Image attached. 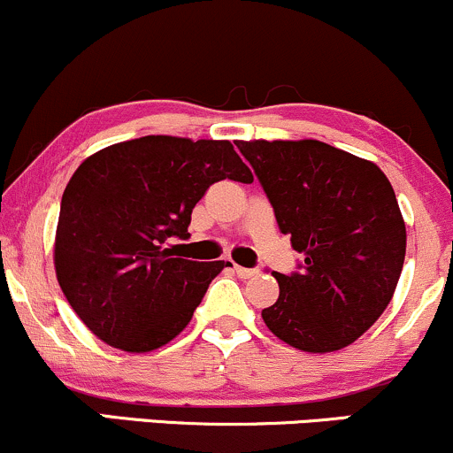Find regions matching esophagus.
I'll return each instance as SVG.
<instances>
[{"instance_id": "obj_1", "label": "esophagus", "mask_w": 453, "mask_h": 453, "mask_svg": "<svg viewBox=\"0 0 453 453\" xmlns=\"http://www.w3.org/2000/svg\"><path fill=\"white\" fill-rule=\"evenodd\" d=\"M235 272L240 278H254L258 273V269H250V267H242V265H235Z\"/></svg>"}]
</instances>
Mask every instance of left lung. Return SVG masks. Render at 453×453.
<instances>
[{
    "label": "left lung",
    "instance_id": "left-lung-1",
    "mask_svg": "<svg viewBox=\"0 0 453 453\" xmlns=\"http://www.w3.org/2000/svg\"><path fill=\"white\" fill-rule=\"evenodd\" d=\"M278 226L303 252L273 273L280 295L261 312L273 336L308 353L355 342L388 308L404 265L406 228L374 162L321 141H237Z\"/></svg>",
    "mask_w": 453,
    "mask_h": 453
}]
</instances>
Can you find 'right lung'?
Listing matches in <instances>:
<instances>
[{"label": "right lung", "instance_id": "add662e5", "mask_svg": "<svg viewBox=\"0 0 453 453\" xmlns=\"http://www.w3.org/2000/svg\"><path fill=\"white\" fill-rule=\"evenodd\" d=\"M252 173L228 141L141 136L89 156L65 186L55 273L79 319L111 347L147 353L190 323L231 263L175 257L207 188Z\"/></svg>", "mask_w": 453, "mask_h": 453}]
</instances>
